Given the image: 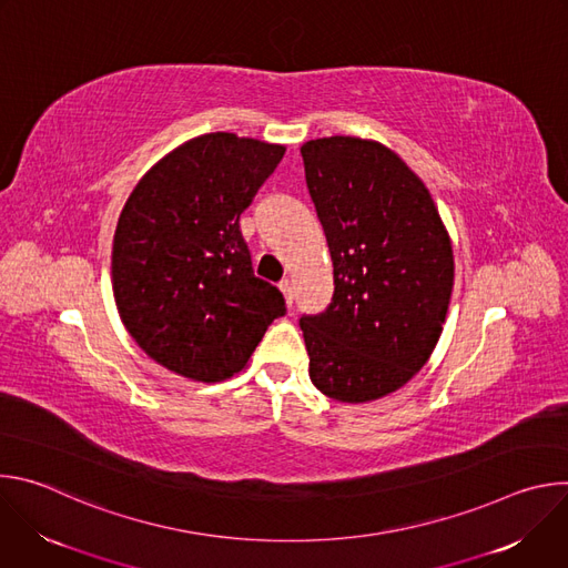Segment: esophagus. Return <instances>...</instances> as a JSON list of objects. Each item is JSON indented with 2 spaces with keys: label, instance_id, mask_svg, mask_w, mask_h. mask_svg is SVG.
<instances>
[{
  "label": "esophagus",
  "instance_id": "1",
  "mask_svg": "<svg viewBox=\"0 0 568 568\" xmlns=\"http://www.w3.org/2000/svg\"><path fill=\"white\" fill-rule=\"evenodd\" d=\"M278 287H281L283 296H285V303L292 307V303H294V285H292V281H290V278H285V281H281V283H278Z\"/></svg>",
  "mask_w": 568,
  "mask_h": 568
}]
</instances>
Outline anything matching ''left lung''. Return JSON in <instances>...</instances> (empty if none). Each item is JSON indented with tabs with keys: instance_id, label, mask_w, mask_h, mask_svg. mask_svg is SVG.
Masks as SVG:
<instances>
[{
	"instance_id": "obj_1",
	"label": "left lung",
	"mask_w": 568,
	"mask_h": 568,
	"mask_svg": "<svg viewBox=\"0 0 568 568\" xmlns=\"http://www.w3.org/2000/svg\"><path fill=\"white\" fill-rule=\"evenodd\" d=\"M301 156L335 274L331 305L298 321L310 379L333 399L371 402L407 384L436 348L452 242L420 178L382 143L312 139Z\"/></svg>"
}]
</instances>
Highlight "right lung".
<instances>
[{"label":"right lung","instance_id":"add662e5","mask_svg":"<svg viewBox=\"0 0 568 568\" xmlns=\"http://www.w3.org/2000/svg\"><path fill=\"white\" fill-rule=\"evenodd\" d=\"M283 145L231 132L195 136L141 178L114 233L112 285L123 326L156 364L197 382L245 368L278 287L258 278L240 213L276 171Z\"/></svg>","mask_w":568,"mask_h":568}]
</instances>
